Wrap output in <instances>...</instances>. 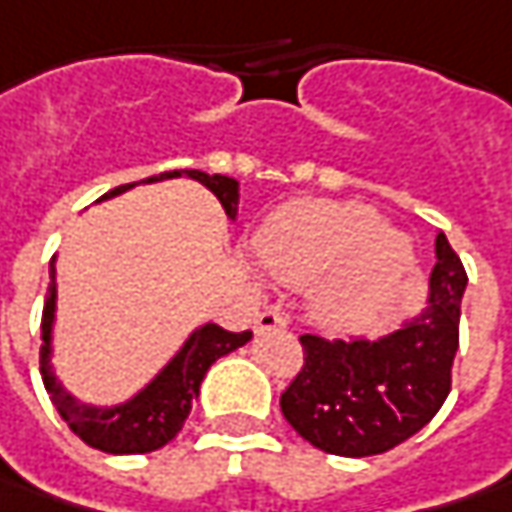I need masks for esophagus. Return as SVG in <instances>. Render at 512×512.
<instances>
[{"label":"esophagus","instance_id":"obj_1","mask_svg":"<svg viewBox=\"0 0 512 512\" xmlns=\"http://www.w3.org/2000/svg\"><path fill=\"white\" fill-rule=\"evenodd\" d=\"M255 329H257V332H272V329H286V318L280 315L278 309H263V312L257 315Z\"/></svg>","mask_w":512,"mask_h":512}]
</instances>
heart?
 Returning <instances> with one entry per match:
<instances>
[{
  "label": "heart",
  "mask_w": 512,
  "mask_h": 512,
  "mask_svg": "<svg viewBox=\"0 0 512 512\" xmlns=\"http://www.w3.org/2000/svg\"><path fill=\"white\" fill-rule=\"evenodd\" d=\"M260 263L286 283L323 276L315 309L323 321H364L398 289L412 263L410 240L381 226L372 206L306 197L280 206L255 234Z\"/></svg>",
  "instance_id": "obj_1"
}]
</instances>
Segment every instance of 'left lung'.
<instances>
[{"instance_id": "8db88e82", "label": "left lung", "mask_w": 512, "mask_h": 512, "mask_svg": "<svg viewBox=\"0 0 512 512\" xmlns=\"http://www.w3.org/2000/svg\"><path fill=\"white\" fill-rule=\"evenodd\" d=\"M467 272L447 237H435L430 300L398 332L378 341L300 335L303 367L283 389L280 410L323 453H387L433 421L453 384Z\"/></svg>"}]
</instances>
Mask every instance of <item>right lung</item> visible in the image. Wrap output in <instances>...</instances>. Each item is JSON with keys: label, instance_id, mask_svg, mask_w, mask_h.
<instances>
[{"label": "right lung", "instance_id": "1", "mask_svg": "<svg viewBox=\"0 0 512 512\" xmlns=\"http://www.w3.org/2000/svg\"><path fill=\"white\" fill-rule=\"evenodd\" d=\"M186 174L191 180L203 183L206 189L214 191V197L220 200V206L226 209L229 217L237 214V180L226 174H206V171H163L157 177H148L145 183H157V180H171ZM134 186H117L108 194H102L100 200L117 197ZM54 260H51V286H48V298L42 309V346H39V372L45 389L54 401L56 412L65 418V424L71 427V433L79 435L88 447L102 450V453H114V456H134V453H151L166 447L174 435L183 430L186 418H189L191 404L200 395V384L206 378V372L217 358L234 352L237 346L249 344L252 332H229L217 323H203L200 329H194L183 349L171 358L166 369L140 389L131 401L117 404V407H91L77 401L71 392H65L62 384L56 381L54 369H51V329H54V309H56V283H54Z\"/></svg>", "mask_w": 512, "mask_h": 512}]
</instances>
